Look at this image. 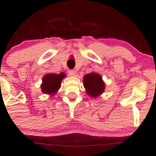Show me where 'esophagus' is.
<instances>
[{
    "label": "esophagus",
    "mask_w": 156,
    "mask_h": 156,
    "mask_svg": "<svg viewBox=\"0 0 156 156\" xmlns=\"http://www.w3.org/2000/svg\"><path fill=\"white\" fill-rule=\"evenodd\" d=\"M68 73H69V75L72 76H76V71L74 70V69H71V70H69V71H68Z\"/></svg>",
    "instance_id": "obj_1"
}]
</instances>
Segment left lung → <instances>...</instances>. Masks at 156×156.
Instances as JSON below:
<instances>
[{"instance_id":"8db88e82","label":"left lung","mask_w":156,"mask_h":156,"mask_svg":"<svg viewBox=\"0 0 156 156\" xmlns=\"http://www.w3.org/2000/svg\"><path fill=\"white\" fill-rule=\"evenodd\" d=\"M86 93L91 98H96L105 91V83L101 74L96 73L87 74L83 78Z\"/></svg>"}]
</instances>
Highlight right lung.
<instances>
[{
    "label": "right lung",
    "instance_id": "obj_1",
    "mask_svg": "<svg viewBox=\"0 0 156 156\" xmlns=\"http://www.w3.org/2000/svg\"><path fill=\"white\" fill-rule=\"evenodd\" d=\"M65 76H66V74L64 73L45 74L42 79V83L41 84V91L45 94L50 95V96L55 95L59 90L62 80Z\"/></svg>",
    "mask_w": 156,
    "mask_h": 156
}]
</instances>
